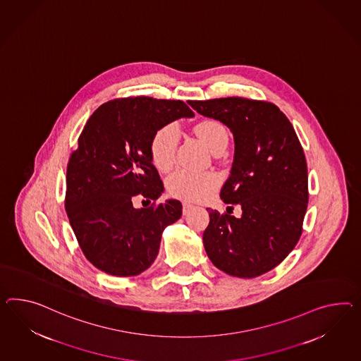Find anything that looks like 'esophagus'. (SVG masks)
I'll list each match as a JSON object with an SVG mask.
<instances>
[{"label": "esophagus", "mask_w": 361, "mask_h": 361, "mask_svg": "<svg viewBox=\"0 0 361 361\" xmlns=\"http://www.w3.org/2000/svg\"><path fill=\"white\" fill-rule=\"evenodd\" d=\"M192 208V204L188 203V202H183V213L190 212V209Z\"/></svg>", "instance_id": "obj_1"}]
</instances>
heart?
I'll return each mask as SVG.
<instances>
[{
  "instance_id": "b5f03b06",
  "label": "heart",
  "mask_w": 361,
  "mask_h": 361,
  "mask_svg": "<svg viewBox=\"0 0 361 361\" xmlns=\"http://www.w3.org/2000/svg\"><path fill=\"white\" fill-rule=\"evenodd\" d=\"M195 133L214 154L222 153L229 144V130L222 121L203 119L194 127ZM179 144V130L170 123L154 133L150 142V158L159 171L166 173L176 164V148ZM220 185V176L214 173H196L180 169L167 179L169 192L185 200H203Z\"/></svg>"
}]
</instances>
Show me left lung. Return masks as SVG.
<instances>
[{
	"label": "left lung",
	"instance_id": "1",
	"mask_svg": "<svg viewBox=\"0 0 361 361\" xmlns=\"http://www.w3.org/2000/svg\"><path fill=\"white\" fill-rule=\"evenodd\" d=\"M233 132L235 152L222 200L238 204L240 219L209 209L204 231L213 264L237 278L260 276L279 266L302 234L309 190L305 153L276 104L228 97L188 101Z\"/></svg>",
	"mask_w": 361,
	"mask_h": 361
}]
</instances>
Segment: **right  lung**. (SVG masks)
I'll return each mask as SVG.
<instances>
[{
  "mask_svg": "<svg viewBox=\"0 0 361 361\" xmlns=\"http://www.w3.org/2000/svg\"><path fill=\"white\" fill-rule=\"evenodd\" d=\"M183 101L118 98L99 106L85 124L66 167L65 209L83 255L114 276H135L152 266L167 225L182 204H156L164 191L150 142L161 127L191 118ZM154 200L136 210V195Z\"/></svg>",
  "mask_w": 361,
  "mask_h": 361,
  "instance_id": "1",
  "label": "right lung"
}]
</instances>
